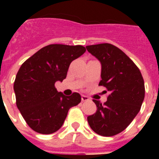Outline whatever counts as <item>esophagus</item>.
Wrapping results in <instances>:
<instances>
[{
    "mask_svg": "<svg viewBox=\"0 0 159 159\" xmlns=\"http://www.w3.org/2000/svg\"><path fill=\"white\" fill-rule=\"evenodd\" d=\"M89 100V98L86 95H82V101H87Z\"/></svg>",
    "mask_w": 159,
    "mask_h": 159,
    "instance_id": "1",
    "label": "esophagus"
}]
</instances>
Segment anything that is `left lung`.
<instances>
[{"label": "left lung", "mask_w": 159, "mask_h": 159, "mask_svg": "<svg viewBox=\"0 0 159 159\" xmlns=\"http://www.w3.org/2000/svg\"><path fill=\"white\" fill-rule=\"evenodd\" d=\"M101 65L100 86L110 92L104 104L93 100L96 112L88 117L90 128L102 136H113L129 126L140 111L145 84L140 70L120 50L109 43L87 46Z\"/></svg>", "instance_id": "obj_1"}]
</instances>
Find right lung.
Instances as JSON below:
<instances>
[{
  "label": "right lung",
  "instance_id": "1",
  "mask_svg": "<svg viewBox=\"0 0 159 159\" xmlns=\"http://www.w3.org/2000/svg\"><path fill=\"white\" fill-rule=\"evenodd\" d=\"M85 52L83 46L51 44L37 51L19 68L13 85L16 104L34 131L43 134L56 132L70 108L81 102L79 93L66 96L57 91L54 84L66 78L70 64Z\"/></svg>",
  "mask_w": 159,
  "mask_h": 159
}]
</instances>
